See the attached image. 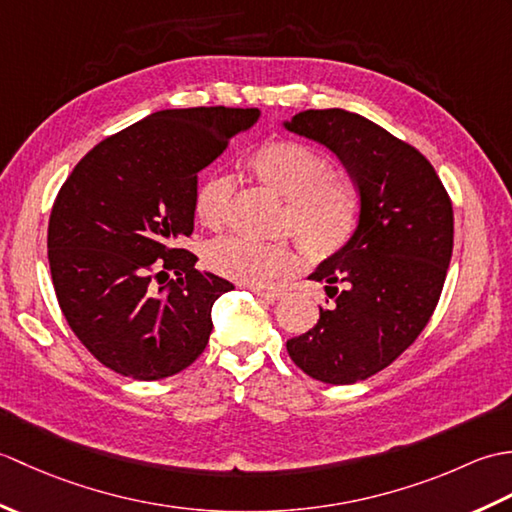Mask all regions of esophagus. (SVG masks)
Masks as SVG:
<instances>
[{
	"instance_id": "34e87169",
	"label": "esophagus",
	"mask_w": 512,
	"mask_h": 512,
	"mask_svg": "<svg viewBox=\"0 0 512 512\" xmlns=\"http://www.w3.org/2000/svg\"><path fill=\"white\" fill-rule=\"evenodd\" d=\"M253 292L257 297H262L266 301H279L284 297V290H264V288H253Z\"/></svg>"
}]
</instances>
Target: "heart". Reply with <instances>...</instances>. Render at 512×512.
Here are the masks:
<instances>
[{
    "label": "heart",
    "instance_id": "heart-1",
    "mask_svg": "<svg viewBox=\"0 0 512 512\" xmlns=\"http://www.w3.org/2000/svg\"><path fill=\"white\" fill-rule=\"evenodd\" d=\"M248 167L266 189L286 198L284 231L295 233L310 257H332L350 244L361 198L345 173L330 169V158L323 151L297 140H277L255 151ZM233 191L235 182L224 173H211L198 184L193 209L204 228L222 231L226 226ZM206 257L211 268L228 279L266 286L297 266L299 250L290 239L266 244L231 237L213 244Z\"/></svg>",
    "mask_w": 512,
    "mask_h": 512
}]
</instances>
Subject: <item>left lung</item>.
<instances>
[{"label": "left lung", "instance_id": "left-lung-1", "mask_svg": "<svg viewBox=\"0 0 512 512\" xmlns=\"http://www.w3.org/2000/svg\"><path fill=\"white\" fill-rule=\"evenodd\" d=\"M284 127L336 154L361 198L350 244L310 275L332 306L286 343L314 380L352 385L394 363L436 310L453 250L451 198L416 147L361 114L306 110Z\"/></svg>", "mask_w": 512, "mask_h": 512}]
</instances>
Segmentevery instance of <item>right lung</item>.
<instances>
[{"mask_svg":"<svg viewBox=\"0 0 512 512\" xmlns=\"http://www.w3.org/2000/svg\"><path fill=\"white\" fill-rule=\"evenodd\" d=\"M257 118L222 105L154 112L63 182L48 224L52 286L72 332L116 374L167 378L209 343L213 303L233 284L195 270L180 242L193 233L198 173Z\"/></svg>","mask_w":512,"mask_h":512,"instance_id":"obj_1","label":"right lung"}]
</instances>
